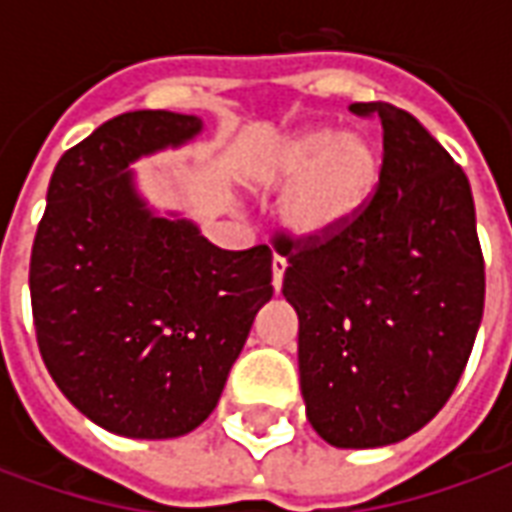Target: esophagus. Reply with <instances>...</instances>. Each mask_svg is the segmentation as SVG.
I'll list each match as a JSON object with an SVG mask.
<instances>
[{"label": "esophagus", "instance_id": "esophagus-1", "mask_svg": "<svg viewBox=\"0 0 512 512\" xmlns=\"http://www.w3.org/2000/svg\"><path fill=\"white\" fill-rule=\"evenodd\" d=\"M285 268H288V260L282 255H274L271 260V274H274V290L282 288V277H285Z\"/></svg>", "mask_w": 512, "mask_h": 512}]
</instances>
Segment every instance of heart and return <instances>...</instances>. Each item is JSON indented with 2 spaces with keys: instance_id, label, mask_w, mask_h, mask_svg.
I'll return each mask as SVG.
<instances>
[{
  "instance_id": "1",
  "label": "heart",
  "mask_w": 512,
  "mask_h": 512,
  "mask_svg": "<svg viewBox=\"0 0 512 512\" xmlns=\"http://www.w3.org/2000/svg\"><path fill=\"white\" fill-rule=\"evenodd\" d=\"M384 172L373 136L304 126L277 139L257 167L260 189H288L282 224L296 238H329L362 216Z\"/></svg>"
}]
</instances>
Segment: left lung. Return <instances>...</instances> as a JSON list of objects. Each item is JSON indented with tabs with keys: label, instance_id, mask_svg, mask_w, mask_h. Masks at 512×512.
I'll list each match as a JSON object with an SVG mask.
<instances>
[{
	"label": "left lung",
	"instance_id": "obj_1",
	"mask_svg": "<svg viewBox=\"0 0 512 512\" xmlns=\"http://www.w3.org/2000/svg\"><path fill=\"white\" fill-rule=\"evenodd\" d=\"M384 128V172L343 233L290 241L307 419L332 447L408 439L450 400L483 321L485 263L469 178L417 117L351 104Z\"/></svg>",
	"mask_w": 512,
	"mask_h": 512
}]
</instances>
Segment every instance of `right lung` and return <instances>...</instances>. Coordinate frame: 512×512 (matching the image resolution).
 Instances as JSON below:
<instances>
[{
  "label": "right lung",
  "instance_id": "add662e5",
  "mask_svg": "<svg viewBox=\"0 0 512 512\" xmlns=\"http://www.w3.org/2000/svg\"><path fill=\"white\" fill-rule=\"evenodd\" d=\"M200 131V117L164 109L106 120L57 161L32 244L40 356L84 417L128 439L202 425L274 296L268 246L219 249L136 191V158Z\"/></svg>",
  "mask_w": 512,
  "mask_h": 512
}]
</instances>
